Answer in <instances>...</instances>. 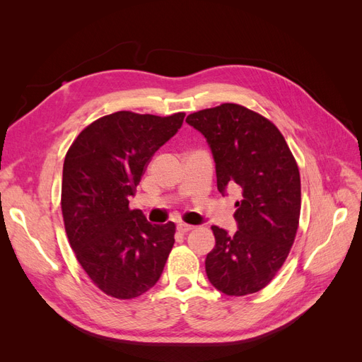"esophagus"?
Listing matches in <instances>:
<instances>
[{
  "mask_svg": "<svg viewBox=\"0 0 362 362\" xmlns=\"http://www.w3.org/2000/svg\"><path fill=\"white\" fill-rule=\"evenodd\" d=\"M177 229H178V233L185 234V233L192 231L193 226H192V225H187V223H178V225H177Z\"/></svg>",
  "mask_w": 362,
  "mask_h": 362,
  "instance_id": "1",
  "label": "esophagus"
}]
</instances>
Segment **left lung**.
<instances>
[{"label":"left lung","instance_id":"1","mask_svg":"<svg viewBox=\"0 0 362 362\" xmlns=\"http://www.w3.org/2000/svg\"><path fill=\"white\" fill-rule=\"evenodd\" d=\"M206 139L216 163L217 190H237V229L211 226L216 246L205 272L228 296L264 288L293 246L300 214V177L279 129L238 104H222L185 119Z\"/></svg>","mask_w":362,"mask_h":362}]
</instances>
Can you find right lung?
I'll return each instance as SVG.
<instances>
[{"mask_svg": "<svg viewBox=\"0 0 362 362\" xmlns=\"http://www.w3.org/2000/svg\"><path fill=\"white\" fill-rule=\"evenodd\" d=\"M184 116H104L81 131L64 158V229L84 272L112 298L133 299L154 287L175 243L172 222L149 223L128 199Z\"/></svg>", "mask_w": 362, "mask_h": 362, "instance_id": "add662e5", "label": "right lung"}]
</instances>
